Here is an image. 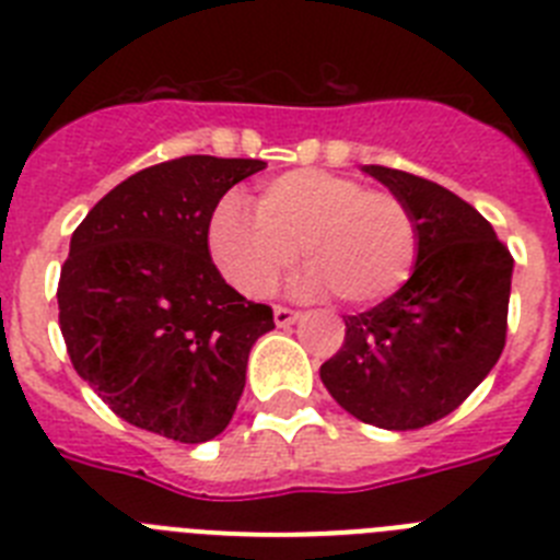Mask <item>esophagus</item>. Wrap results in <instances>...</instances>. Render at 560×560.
Returning a JSON list of instances; mask_svg holds the SVG:
<instances>
[{
  "instance_id": "esophagus-1",
  "label": "esophagus",
  "mask_w": 560,
  "mask_h": 560,
  "mask_svg": "<svg viewBox=\"0 0 560 560\" xmlns=\"http://www.w3.org/2000/svg\"><path fill=\"white\" fill-rule=\"evenodd\" d=\"M273 320H276V327H290V324H295L299 320V313L290 307H273Z\"/></svg>"
}]
</instances>
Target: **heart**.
<instances>
[{
	"label": "heart",
	"mask_w": 560,
	"mask_h": 560,
	"mask_svg": "<svg viewBox=\"0 0 560 560\" xmlns=\"http://www.w3.org/2000/svg\"><path fill=\"white\" fill-rule=\"evenodd\" d=\"M208 247L242 295L261 299L295 265L313 267L307 290H332L343 304L369 307L395 295L415 273L420 225L406 199L366 188L347 174L301 168L261 188L256 213L222 199Z\"/></svg>",
	"instance_id": "obj_1"
}]
</instances>
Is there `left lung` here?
<instances>
[{
    "mask_svg": "<svg viewBox=\"0 0 560 560\" xmlns=\"http://www.w3.org/2000/svg\"><path fill=\"white\" fill-rule=\"evenodd\" d=\"M420 225L415 273L366 313L347 315L320 381L349 415L388 431L448 417L488 377L508 338L513 256L470 202L417 174L366 165Z\"/></svg>",
    "mask_w": 560,
    "mask_h": 560,
    "instance_id": "left-lung-1",
    "label": "left lung"
}]
</instances>
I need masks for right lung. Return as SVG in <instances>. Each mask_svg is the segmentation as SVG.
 <instances>
[{
    "instance_id": "obj_1",
    "label": "right lung",
    "mask_w": 560,
    "mask_h": 560,
    "mask_svg": "<svg viewBox=\"0 0 560 560\" xmlns=\"http://www.w3.org/2000/svg\"><path fill=\"white\" fill-rule=\"evenodd\" d=\"M265 160H165L112 188L70 240L58 327L75 372L132 425L177 442L225 431L247 354L276 327L222 279L208 253L211 217Z\"/></svg>"
}]
</instances>
